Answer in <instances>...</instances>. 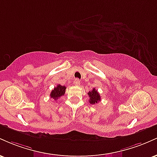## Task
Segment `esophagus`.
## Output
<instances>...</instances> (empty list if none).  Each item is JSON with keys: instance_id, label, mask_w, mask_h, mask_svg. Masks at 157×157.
<instances>
[{"instance_id": "34e87169", "label": "esophagus", "mask_w": 157, "mask_h": 157, "mask_svg": "<svg viewBox=\"0 0 157 157\" xmlns=\"http://www.w3.org/2000/svg\"><path fill=\"white\" fill-rule=\"evenodd\" d=\"M74 83L76 85V86H80V80H78V79H75V81H74Z\"/></svg>"}]
</instances>
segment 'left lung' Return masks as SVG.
Listing matches in <instances>:
<instances>
[{
  "instance_id": "left-lung-1",
  "label": "left lung",
  "mask_w": 157,
  "mask_h": 157,
  "mask_svg": "<svg viewBox=\"0 0 157 157\" xmlns=\"http://www.w3.org/2000/svg\"><path fill=\"white\" fill-rule=\"evenodd\" d=\"M89 96V102L91 104H96L98 103L101 100V97H100V94L98 93L97 90L95 89H93L92 91H89L88 93Z\"/></svg>"
}]
</instances>
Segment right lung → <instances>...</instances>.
<instances>
[{"label":"right lung","mask_w":157,"mask_h":157,"mask_svg":"<svg viewBox=\"0 0 157 157\" xmlns=\"http://www.w3.org/2000/svg\"><path fill=\"white\" fill-rule=\"evenodd\" d=\"M66 86H61V85H57L55 89L52 91L51 94H50V97L51 98H53L54 100H57L59 97L63 96L65 94V91H66Z\"/></svg>","instance_id":"obj_1"}]
</instances>
